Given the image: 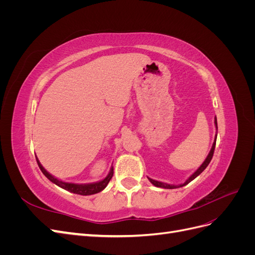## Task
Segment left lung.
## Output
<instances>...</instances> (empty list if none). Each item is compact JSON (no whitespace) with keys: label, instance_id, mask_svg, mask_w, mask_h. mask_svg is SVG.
I'll list each match as a JSON object with an SVG mask.
<instances>
[{"label":"left lung","instance_id":"1","mask_svg":"<svg viewBox=\"0 0 255 255\" xmlns=\"http://www.w3.org/2000/svg\"><path fill=\"white\" fill-rule=\"evenodd\" d=\"M215 126H216V128H217V118L215 117ZM216 139H217V135H216V137H215V140H214V143H213V145H212V149H211V151H210V153H208V155H207V157L205 158V160L203 161L202 163V165L200 166L197 170L192 173L188 179L185 181L183 184H180V185H172V184H167V183H163V182H159V181H155V180H153V179H150V177H148L149 179V181L154 185V186H156V187H160V188H167V189H173V188H179V187H182V186H185V185H187L188 183H190L192 180H195L196 177L199 175V174H201L203 171H204V169L208 166V164L211 163V160H212V158H213V155H214V151H215V145H216Z\"/></svg>","mask_w":255,"mask_h":255}]
</instances>
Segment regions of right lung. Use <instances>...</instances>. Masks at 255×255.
<instances>
[{"instance_id":"obj_1","label":"right lung","mask_w":255,"mask_h":255,"mask_svg":"<svg viewBox=\"0 0 255 255\" xmlns=\"http://www.w3.org/2000/svg\"><path fill=\"white\" fill-rule=\"evenodd\" d=\"M37 159L38 166H39L40 170L42 171V173L48 177V179L54 183L57 186H59L60 188H63L65 190H68L70 192H73V194H78V195H82V196H89V195H95L98 194V192L102 191L106 186L107 184L110 183L111 179L113 177L114 174V167H111V170L109 172V174L106 175V177H104L103 180L99 181V182H95V183H87V184H76V183H69V182H64L58 180L57 177L53 176L51 173H49L45 169L42 167V165L40 164V161Z\"/></svg>"}]
</instances>
